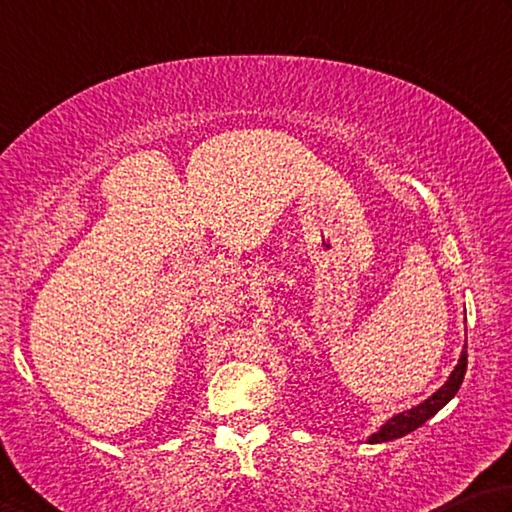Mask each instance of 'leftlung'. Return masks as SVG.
Segmentation results:
<instances>
[{
  "mask_svg": "<svg viewBox=\"0 0 512 512\" xmlns=\"http://www.w3.org/2000/svg\"><path fill=\"white\" fill-rule=\"evenodd\" d=\"M465 348H468V346H465ZM465 348L461 353L459 364H456V369L452 371V375L447 378L443 387L434 393V396H429L425 402H420L418 407L409 409V411H402V414L387 420V423L380 427V432H375L369 438V443H387V441H393V438L411 434L420 425H425L438 409H443L447 402H450L456 396V391H459L461 384H463L465 369H468V351H465Z\"/></svg>",
  "mask_w": 512,
  "mask_h": 512,
  "instance_id": "1",
  "label": "left lung"
}]
</instances>
